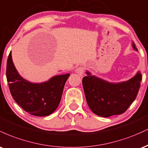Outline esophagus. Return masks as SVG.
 <instances>
[{"label":"esophagus","mask_w":148,"mask_h":148,"mask_svg":"<svg viewBox=\"0 0 148 148\" xmlns=\"http://www.w3.org/2000/svg\"><path fill=\"white\" fill-rule=\"evenodd\" d=\"M75 72L79 74V76H82L84 73V68L82 67H79L76 69Z\"/></svg>","instance_id":"esophagus-1"}]
</instances>
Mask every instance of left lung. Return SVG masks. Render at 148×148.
Segmentation results:
<instances>
[{
  "label": "left lung",
  "instance_id": "left-lung-1",
  "mask_svg": "<svg viewBox=\"0 0 148 148\" xmlns=\"http://www.w3.org/2000/svg\"><path fill=\"white\" fill-rule=\"evenodd\" d=\"M132 48L138 51L134 42ZM86 74L82 84L88 106L95 114L104 118L127 111L136 97L142 80L140 71L130 79L118 83L109 82L88 71Z\"/></svg>",
  "mask_w": 148,
  "mask_h": 148
}]
</instances>
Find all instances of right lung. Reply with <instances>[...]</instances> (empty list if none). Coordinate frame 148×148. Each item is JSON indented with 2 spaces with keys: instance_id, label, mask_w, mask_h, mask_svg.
I'll return each instance as SVG.
<instances>
[{
  "instance_id": "1",
  "label": "right lung",
  "mask_w": 148,
  "mask_h": 148,
  "mask_svg": "<svg viewBox=\"0 0 148 148\" xmlns=\"http://www.w3.org/2000/svg\"><path fill=\"white\" fill-rule=\"evenodd\" d=\"M69 76V74H61L45 82H30L18 74L12 52L8 56L6 76L12 96L25 111L35 116H47L56 110Z\"/></svg>"
}]
</instances>
